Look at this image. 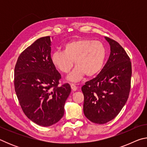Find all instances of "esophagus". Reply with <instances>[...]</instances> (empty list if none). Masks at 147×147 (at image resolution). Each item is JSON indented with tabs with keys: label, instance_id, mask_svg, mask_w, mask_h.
<instances>
[{
	"label": "esophagus",
	"instance_id": "34e87169",
	"mask_svg": "<svg viewBox=\"0 0 147 147\" xmlns=\"http://www.w3.org/2000/svg\"><path fill=\"white\" fill-rule=\"evenodd\" d=\"M71 88L72 89V90H73V91H75L77 90V87L76 86L75 84H71Z\"/></svg>",
	"mask_w": 147,
	"mask_h": 147
}]
</instances>
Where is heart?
Here are the masks:
<instances>
[{
    "label": "heart",
    "mask_w": 147,
    "mask_h": 147,
    "mask_svg": "<svg viewBox=\"0 0 147 147\" xmlns=\"http://www.w3.org/2000/svg\"><path fill=\"white\" fill-rule=\"evenodd\" d=\"M107 50L100 41L89 39H79L64 45L63 52L51 54V61L62 73L67 74L75 65L76 68L67 77L73 82L81 80L84 76L93 77L100 73L105 63Z\"/></svg>",
    "instance_id": "b5f03b06"
}]
</instances>
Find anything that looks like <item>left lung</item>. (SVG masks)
Segmentation results:
<instances>
[{
  "label": "left lung",
  "instance_id": "left-lung-1",
  "mask_svg": "<svg viewBox=\"0 0 147 147\" xmlns=\"http://www.w3.org/2000/svg\"><path fill=\"white\" fill-rule=\"evenodd\" d=\"M105 39L110 46L108 60L96 78L82 87L84 115L100 124L113 119L125 105L131 76L130 59L126 51L117 41Z\"/></svg>",
  "mask_w": 147,
  "mask_h": 147
}]
</instances>
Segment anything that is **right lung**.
I'll return each mask as SVG.
<instances>
[{"label":"right lung","mask_w":147,"mask_h":147,"mask_svg":"<svg viewBox=\"0 0 147 147\" xmlns=\"http://www.w3.org/2000/svg\"><path fill=\"white\" fill-rule=\"evenodd\" d=\"M50 36L37 39L24 50L15 67V90L23 112L42 126L63 117L64 105L71 91L69 84L59 86L61 74L51 61Z\"/></svg>","instance_id":"1"}]
</instances>
